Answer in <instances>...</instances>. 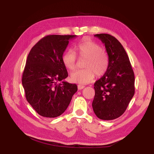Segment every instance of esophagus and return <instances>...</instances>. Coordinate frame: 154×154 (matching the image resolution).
Masks as SVG:
<instances>
[{
    "instance_id": "obj_1",
    "label": "esophagus",
    "mask_w": 154,
    "mask_h": 154,
    "mask_svg": "<svg viewBox=\"0 0 154 154\" xmlns=\"http://www.w3.org/2000/svg\"><path fill=\"white\" fill-rule=\"evenodd\" d=\"M77 87H78L79 90H82V88H84L85 87V86L83 85H81V84H79V85H77Z\"/></svg>"
}]
</instances>
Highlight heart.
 I'll use <instances>...</instances> for the list:
<instances>
[{
	"instance_id": "obj_1",
	"label": "heart",
	"mask_w": 154,
	"mask_h": 154,
	"mask_svg": "<svg viewBox=\"0 0 154 154\" xmlns=\"http://www.w3.org/2000/svg\"><path fill=\"white\" fill-rule=\"evenodd\" d=\"M80 59H85V68L72 72L70 79L73 82L87 84L94 79L95 74L100 77L107 72L109 67V57L107 53L97 42L89 38H84L75 47ZM62 63L67 69L74 70L76 68L77 57L71 49L65 52L62 57Z\"/></svg>"
}]
</instances>
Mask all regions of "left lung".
Instances as JSON below:
<instances>
[{"label":"left lung","mask_w":154,"mask_h":154,"mask_svg":"<svg viewBox=\"0 0 154 154\" xmlns=\"http://www.w3.org/2000/svg\"><path fill=\"white\" fill-rule=\"evenodd\" d=\"M109 57L107 72L94 84L92 108L100 119L110 120L122 116L135 93L134 73L124 48L109 34H95Z\"/></svg>","instance_id":"1"}]
</instances>
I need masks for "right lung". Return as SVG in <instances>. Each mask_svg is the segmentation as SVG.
Segmentation results:
<instances>
[{"mask_svg":"<svg viewBox=\"0 0 154 154\" xmlns=\"http://www.w3.org/2000/svg\"><path fill=\"white\" fill-rule=\"evenodd\" d=\"M76 36L47 35L28 55L22 82L27 102L40 116L54 118L62 115L77 91L75 84H58L68 77L62 57L69 40Z\"/></svg>","mask_w":154,"mask_h":154,"instance_id":"right-lung-1","label":"right lung"}]
</instances>
